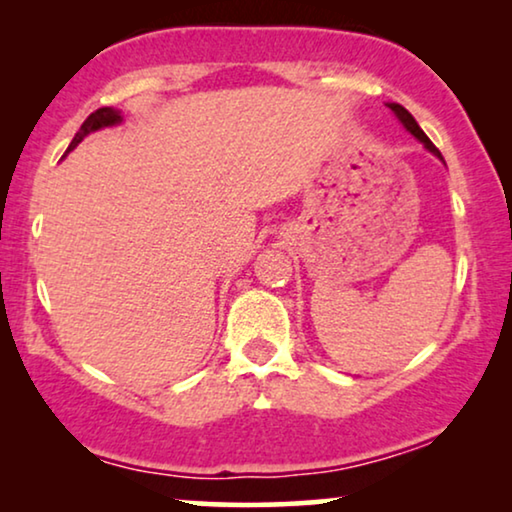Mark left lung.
Returning <instances> with one entry per match:
<instances>
[{
  "label": "left lung",
  "instance_id": "left-lung-1",
  "mask_svg": "<svg viewBox=\"0 0 512 512\" xmlns=\"http://www.w3.org/2000/svg\"><path fill=\"white\" fill-rule=\"evenodd\" d=\"M389 109H391V111H394V114L398 116V121H401V123L405 125V130H408V132H410V135H415V137L419 139V142H422V144H424V149H426V151H431V153H433V156H438L440 160H443V156H440V151L436 149V146H433V142H431V139L424 135V130H422V128H419V125H417V121H415V118H412V114H410V111H408V109H405V107H401V104H396V102H391V104H389Z\"/></svg>",
  "mask_w": 512,
  "mask_h": 512
}]
</instances>
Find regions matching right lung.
<instances>
[{
  "label": "right lung",
  "instance_id": "right-lung-1",
  "mask_svg": "<svg viewBox=\"0 0 512 512\" xmlns=\"http://www.w3.org/2000/svg\"><path fill=\"white\" fill-rule=\"evenodd\" d=\"M121 121H123L121 111H116V109H111V107H102V109L93 111V114H90L86 121H83V125L79 128V132H76V135H74L72 144H69L67 151L76 149L81 139L86 137V135H90V132H95V130H100V128H109V125H116V123H121Z\"/></svg>",
  "mask_w": 512,
  "mask_h": 512
}]
</instances>
